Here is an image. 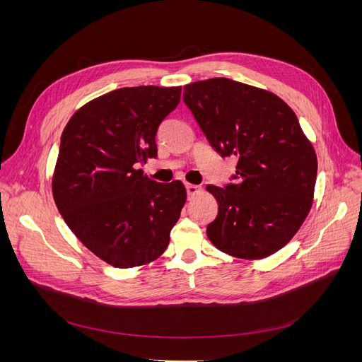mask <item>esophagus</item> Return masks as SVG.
<instances>
[{"label":"esophagus","mask_w":362,"mask_h":362,"mask_svg":"<svg viewBox=\"0 0 362 362\" xmlns=\"http://www.w3.org/2000/svg\"><path fill=\"white\" fill-rule=\"evenodd\" d=\"M185 190H187L189 198H193V196H196L201 192V187H199V185H194V184H185Z\"/></svg>","instance_id":"esophagus-1"}]
</instances>
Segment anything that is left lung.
<instances>
[{
    "instance_id": "1",
    "label": "left lung",
    "mask_w": 362,
    "mask_h": 362,
    "mask_svg": "<svg viewBox=\"0 0 362 362\" xmlns=\"http://www.w3.org/2000/svg\"><path fill=\"white\" fill-rule=\"evenodd\" d=\"M184 103L216 152L237 158L234 184L206 185L218 205L210 242L243 259L275 254L314 198L317 156L298 117L275 93L229 78L184 86Z\"/></svg>"
}]
</instances>
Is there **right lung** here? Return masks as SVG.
<instances>
[{
    "label": "right lung",
    "instance_id": "add662e5",
    "mask_svg": "<svg viewBox=\"0 0 362 362\" xmlns=\"http://www.w3.org/2000/svg\"><path fill=\"white\" fill-rule=\"evenodd\" d=\"M181 87H122L84 104L62 133L52 196L64 222L93 254L119 269L148 264L169 246L187 193L149 180L160 124Z\"/></svg>",
    "mask_w": 362,
    "mask_h": 362
}]
</instances>
